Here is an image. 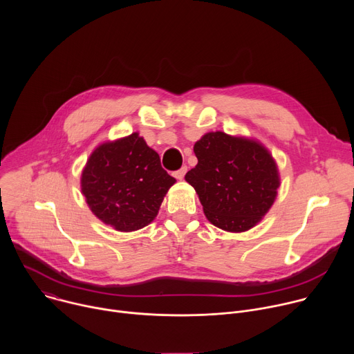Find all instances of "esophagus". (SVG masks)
<instances>
[{
	"mask_svg": "<svg viewBox=\"0 0 354 354\" xmlns=\"http://www.w3.org/2000/svg\"><path fill=\"white\" fill-rule=\"evenodd\" d=\"M186 172H187V167H182L179 171H176L174 175H175V178L176 179H179V180H182L183 178H185V175H186Z\"/></svg>",
	"mask_w": 354,
	"mask_h": 354,
	"instance_id": "esophagus-1",
	"label": "esophagus"
}]
</instances>
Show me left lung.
I'll list each match as a JSON object with an SVG mask.
<instances>
[{
    "label": "left lung",
    "instance_id": "left-lung-1",
    "mask_svg": "<svg viewBox=\"0 0 354 354\" xmlns=\"http://www.w3.org/2000/svg\"><path fill=\"white\" fill-rule=\"evenodd\" d=\"M197 165L190 183L207 220L228 232L258 225L273 206L280 174L270 151L257 138L206 133L193 147Z\"/></svg>",
    "mask_w": 354,
    "mask_h": 354
}]
</instances>
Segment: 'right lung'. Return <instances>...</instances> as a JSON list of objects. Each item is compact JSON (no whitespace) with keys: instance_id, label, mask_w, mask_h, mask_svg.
<instances>
[{"instance_id":"obj_1","label":"right lung","mask_w":354,"mask_h":354,"mask_svg":"<svg viewBox=\"0 0 354 354\" xmlns=\"http://www.w3.org/2000/svg\"><path fill=\"white\" fill-rule=\"evenodd\" d=\"M175 182L157 151L136 131L92 151L81 174V193L96 218L131 232L154 221Z\"/></svg>"}]
</instances>
